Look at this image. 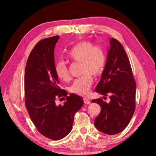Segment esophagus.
<instances>
[{
    "label": "esophagus",
    "mask_w": 156,
    "mask_h": 156,
    "mask_svg": "<svg viewBox=\"0 0 156 156\" xmlns=\"http://www.w3.org/2000/svg\"><path fill=\"white\" fill-rule=\"evenodd\" d=\"M83 100H84V103H85V104H87V105H89V104H90V101L88 98H84V99H83Z\"/></svg>",
    "instance_id": "34e87169"
}]
</instances>
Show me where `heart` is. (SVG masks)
Instances as JSON below:
<instances>
[{
  "mask_svg": "<svg viewBox=\"0 0 156 156\" xmlns=\"http://www.w3.org/2000/svg\"><path fill=\"white\" fill-rule=\"evenodd\" d=\"M68 56L75 62H82V73H85L75 80L71 86V91L79 95H86L93 83L92 75L98 76L105 68V50L101 45H94L92 42L83 41L69 50ZM55 72L58 77L63 81H68L70 79L66 63L63 60H60L56 62Z\"/></svg>",
  "mask_w": 156,
  "mask_h": 156,
  "instance_id": "1",
  "label": "heart"
}]
</instances>
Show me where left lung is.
<instances>
[{
	"instance_id": "left-lung-1",
	"label": "left lung",
	"mask_w": 156,
	"mask_h": 156,
	"mask_svg": "<svg viewBox=\"0 0 156 156\" xmlns=\"http://www.w3.org/2000/svg\"><path fill=\"white\" fill-rule=\"evenodd\" d=\"M109 42L105 66L95 91L104 96L108 95L110 101L107 103L99 98L92 102L101 107L94 120L96 128L103 133L115 135L126 128L134 114L136 83L123 46L115 38Z\"/></svg>"
}]
</instances>
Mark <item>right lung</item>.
<instances>
[{
	"mask_svg": "<svg viewBox=\"0 0 156 156\" xmlns=\"http://www.w3.org/2000/svg\"><path fill=\"white\" fill-rule=\"evenodd\" d=\"M59 37H48L35 45L25 73V106L30 119L41 135L54 140L69 133L75 112L84 103L81 96L73 93L68 96L67 92L58 87L54 49ZM62 97H66L64 104L56 106L55 99Z\"/></svg>",
	"mask_w": 156,
	"mask_h": 156,
	"instance_id": "1",
	"label": "right lung"
}]
</instances>
